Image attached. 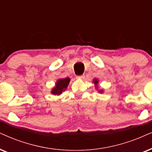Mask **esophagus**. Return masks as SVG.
Listing matches in <instances>:
<instances>
[{
	"label": "esophagus",
	"instance_id": "34e87169",
	"mask_svg": "<svg viewBox=\"0 0 152 152\" xmlns=\"http://www.w3.org/2000/svg\"><path fill=\"white\" fill-rule=\"evenodd\" d=\"M85 78V76H84V75H80V76H76V78H79V79H83V78Z\"/></svg>",
	"mask_w": 152,
	"mask_h": 152
}]
</instances>
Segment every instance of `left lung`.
Listing matches in <instances>:
<instances>
[{"label":"left lung","instance_id":"1","mask_svg":"<svg viewBox=\"0 0 152 152\" xmlns=\"http://www.w3.org/2000/svg\"><path fill=\"white\" fill-rule=\"evenodd\" d=\"M94 82H95V84H97V83H98V81H97V80H96V79L94 80ZM102 90H100V93H102Z\"/></svg>","mask_w":152,"mask_h":152}]
</instances>
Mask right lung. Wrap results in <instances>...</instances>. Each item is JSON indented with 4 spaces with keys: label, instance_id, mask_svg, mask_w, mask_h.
Listing matches in <instances>:
<instances>
[{
    "label": "right lung",
    "instance_id": "obj_1",
    "mask_svg": "<svg viewBox=\"0 0 152 152\" xmlns=\"http://www.w3.org/2000/svg\"><path fill=\"white\" fill-rule=\"evenodd\" d=\"M69 78L58 80L56 83V86L52 90V93L53 95H60L61 93H62L63 91H64V89H66L67 88V86L69 83Z\"/></svg>",
    "mask_w": 152,
    "mask_h": 152
}]
</instances>
